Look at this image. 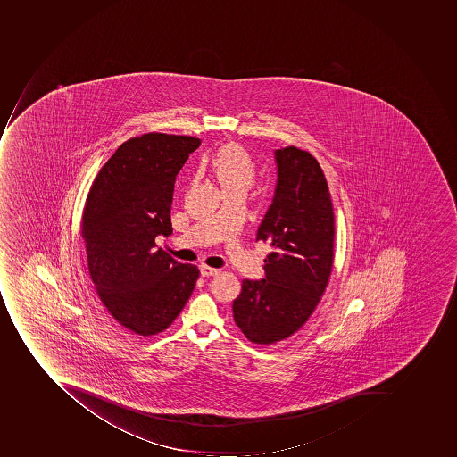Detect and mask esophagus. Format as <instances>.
<instances>
[{
	"mask_svg": "<svg viewBox=\"0 0 457 457\" xmlns=\"http://www.w3.org/2000/svg\"><path fill=\"white\" fill-rule=\"evenodd\" d=\"M200 270L204 278L215 277V275H219L220 273L219 269L210 268V266L207 265H201Z\"/></svg>",
	"mask_w": 457,
	"mask_h": 457,
	"instance_id": "34e87169",
	"label": "esophagus"
}]
</instances>
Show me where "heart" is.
I'll return each instance as SVG.
<instances>
[{"mask_svg": "<svg viewBox=\"0 0 457 457\" xmlns=\"http://www.w3.org/2000/svg\"><path fill=\"white\" fill-rule=\"evenodd\" d=\"M204 168L210 169L224 194L249 189L256 178V163L245 147L237 143H226L210 158L204 159Z\"/></svg>", "mask_w": 457, "mask_h": 457, "instance_id": "obj_1", "label": "heart"}]
</instances>
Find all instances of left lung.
<instances>
[{
    "label": "left lung",
    "instance_id": "left-lung-1",
    "mask_svg": "<svg viewBox=\"0 0 457 457\" xmlns=\"http://www.w3.org/2000/svg\"><path fill=\"white\" fill-rule=\"evenodd\" d=\"M278 179L256 240L270 245L265 278L243 279L233 317L250 342L273 345L319 305L334 261V212L320 163L295 146L275 150Z\"/></svg>",
    "mask_w": 457,
    "mask_h": 457
}]
</instances>
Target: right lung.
Wrapping results in <instances>:
<instances>
[{
    "label": "right lung",
    "mask_w": 457,
    "mask_h": 457,
    "mask_svg": "<svg viewBox=\"0 0 457 457\" xmlns=\"http://www.w3.org/2000/svg\"><path fill=\"white\" fill-rule=\"evenodd\" d=\"M200 138L147 133L123 143L89 189L82 238L91 279L112 319L138 336L165 331L195 288L200 270L154 238L172 233L178 172Z\"/></svg>",
    "instance_id": "1"
}]
</instances>
